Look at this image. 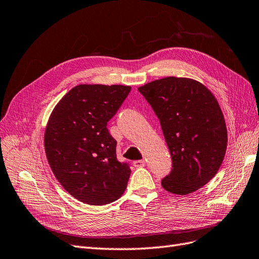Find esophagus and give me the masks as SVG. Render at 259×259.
Returning <instances> with one entry per match:
<instances>
[{"instance_id": "obj_1", "label": "esophagus", "mask_w": 259, "mask_h": 259, "mask_svg": "<svg viewBox=\"0 0 259 259\" xmlns=\"http://www.w3.org/2000/svg\"><path fill=\"white\" fill-rule=\"evenodd\" d=\"M145 160H135L134 162H133V165H134V167H136V168H141V167H144L145 166Z\"/></svg>"}]
</instances>
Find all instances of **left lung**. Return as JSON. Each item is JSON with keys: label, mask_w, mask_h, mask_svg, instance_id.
Listing matches in <instances>:
<instances>
[{"label": "left lung", "mask_w": 259, "mask_h": 259, "mask_svg": "<svg viewBox=\"0 0 259 259\" xmlns=\"http://www.w3.org/2000/svg\"><path fill=\"white\" fill-rule=\"evenodd\" d=\"M159 118L172 168L161 180L167 191L185 195L217 175L226 151L228 131L213 94L200 82L167 77L138 88Z\"/></svg>", "instance_id": "1"}]
</instances>
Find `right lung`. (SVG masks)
I'll use <instances>...</instances> for the list:
<instances>
[{
    "instance_id": "add662e5",
    "label": "right lung",
    "mask_w": 259,
    "mask_h": 259,
    "mask_svg": "<svg viewBox=\"0 0 259 259\" xmlns=\"http://www.w3.org/2000/svg\"><path fill=\"white\" fill-rule=\"evenodd\" d=\"M131 92L127 85L80 84L56 105L47 124L45 150L55 177L81 202L104 205L124 193L130 163L116 157L106 127Z\"/></svg>"
}]
</instances>
